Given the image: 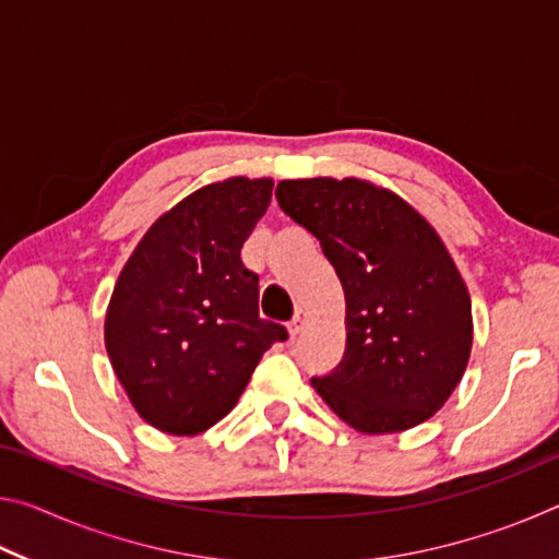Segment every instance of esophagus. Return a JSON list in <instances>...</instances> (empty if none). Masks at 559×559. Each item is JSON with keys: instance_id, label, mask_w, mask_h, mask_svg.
I'll return each instance as SVG.
<instances>
[{"instance_id": "34e87169", "label": "esophagus", "mask_w": 559, "mask_h": 559, "mask_svg": "<svg viewBox=\"0 0 559 559\" xmlns=\"http://www.w3.org/2000/svg\"><path fill=\"white\" fill-rule=\"evenodd\" d=\"M302 328H306V316H302L300 310H298V313L293 316V320L288 323V333H290V337L296 340V337L302 333Z\"/></svg>"}]
</instances>
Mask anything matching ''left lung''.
<instances>
[{
	"instance_id": "left-lung-1",
	"label": "left lung",
	"mask_w": 559,
	"mask_h": 559,
	"mask_svg": "<svg viewBox=\"0 0 559 559\" xmlns=\"http://www.w3.org/2000/svg\"><path fill=\"white\" fill-rule=\"evenodd\" d=\"M283 212L320 241L345 290L347 343L313 377L340 419L365 433L412 429L461 382L471 298L439 234L400 197L362 179H283Z\"/></svg>"
}]
</instances>
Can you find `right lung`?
Segmentation results:
<instances>
[{
  "label": "right lung",
  "mask_w": 559,
  "mask_h": 559,
  "mask_svg": "<svg viewBox=\"0 0 559 559\" xmlns=\"http://www.w3.org/2000/svg\"><path fill=\"white\" fill-rule=\"evenodd\" d=\"M271 179L206 185L150 226L112 288L106 349L132 406L194 437L229 414L259 359L288 330L259 318L241 246L271 204Z\"/></svg>",
  "instance_id": "obj_1"
}]
</instances>
